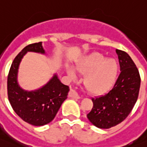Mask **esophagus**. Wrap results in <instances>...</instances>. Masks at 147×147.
<instances>
[{
  "label": "esophagus",
  "instance_id": "34e87169",
  "mask_svg": "<svg viewBox=\"0 0 147 147\" xmlns=\"http://www.w3.org/2000/svg\"><path fill=\"white\" fill-rule=\"evenodd\" d=\"M69 96L72 98H80V96L78 95L77 92L75 89H73V88L70 89V92L69 93Z\"/></svg>",
  "mask_w": 147,
  "mask_h": 147
}]
</instances>
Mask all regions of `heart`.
Listing matches in <instances>:
<instances>
[{
	"instance_id": "1",
	"label": "heart",
	"mask_w": 147,
	"mask_h": 147,
	"mask_svg": "<svg viewBox=\"0 0 147 147\" xmlns=\"http://www.w3.org/2000/svg\"><path fill=\"white\" fill-rule=\"evenodd\" d=\"M78 72L86 75L84 84L88 92L94 95L105 94L111 89L117 80L118 65L113 59H106L100 53L87 56L77 66ZM69 75L73 77L72 71Z\"/></svg>"
}]
</instances>
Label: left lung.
Listing matches in <instances>:
<instances>
[{
  "label": "left lung",
  "instance_id": "8db88e82",
  "mask_svg": "<svg viewBox=\"0 0 147 147\" xmlns=\"http://www.w3.org/2000/svg\"><path fill=\"white\" fill-rule=\"evenodd\" d=\"M121 73L108 93L92 98L93 107L87 114L95 127L108 129L121 123L130 114L139 95L140 76L138 69L124 51L116 49Z\"/></svg>",
  "mask_w": 147,
  "mask_h": 147
}]
</instances>
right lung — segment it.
I'll return each mask as SVG.
<instances>
[{
	"label": "right lung",
	"instance_id": "add662e5",
	"mask_svg": "<svg viewBox=\"0 0 147 147\" xmlns=\"http://www.w3.org/2000/svg\"><path fill=\"white\" fill-rule=\"evenodd\" d=\"M27 52L44 54L42 42L26 46L15 57L7 76L8 99L14 112L26 123L33 126H42L55 118L58 111L69 93V88L63 85L56 75L43 87L27 92L17 83L20 62Z\"/></svg>",
	"mask_w": 147,
	"mask_h": 147
}]
</instances>
